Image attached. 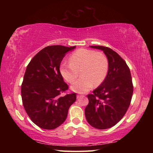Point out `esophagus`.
Returning a JSON list of instances; mask_svg holds the SVG:
<instances>
[{"label": "esophagus", "instance_id": "34e87169", "mask_svg": "<svg viewBox=\"0 0 153 153\" xmlns=\"http://www.w3.org/2000/svg\"><path fill=\"white\" fill-rule=\"evenodd\" d=\"M85 96L82 95H77V99H79L81 97H84Z\"/></svg>", "mask_w": 153, "mask_h": 153}]
</instances>
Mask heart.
Returning a JSON list of instances; mask_svg holds the SVG:
<instances>
[{
  "instance_id": "b5f03b06",
  "label": "heart",
  "mask_w": 153,
  "mask_h": 153,
  "mask_svg": "<svg viewBox=\"0 0 153 153\" xmlns=\"http://www.w3.org/2000/svg\"><path fill=\"white\" fill-rule=\"evenodd\" d=\"M70 62L62 63L60 71L67 82L72 83L78 77L71 89L74 91L84 93L92 89L93 85H99L105 79L108 70V60L100 52L79 48L70 55Z\"/></svg>"
}]
</instances>
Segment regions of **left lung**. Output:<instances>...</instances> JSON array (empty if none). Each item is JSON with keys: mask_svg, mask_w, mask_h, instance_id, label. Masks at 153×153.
I'll return each instance as SVG.
<instances>
[{"mask_svg": "<svg viewBox=\"0 0 153 153\" xmlns=\"http://www.w3.org/2000/svg\"><path fill=\"white\" fill-rule=\"evenodd\" d=\"M102 50L108 60V70L101 85L89 94V104L85 109L87 121L99 129L115 126L128 110L132 98L131 73L126 62L111 48L90 46Z\"/></svg>", "mask_w": 153, "mask_h": 153, "instance_id": "left-lung-1", "label": "left lung"}]
</instances>
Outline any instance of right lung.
<instances>
[{
	"instance_id": "1",
	"label": "right lung",
	"mask_w": 153,
	"mask_h": 153,
	"mask_svg": "<svg viewBox=\"0 0 153 153\" xmlns=\"http://www.w3.org/2000/svg\"><path fill=\"white\" fill-rule=\"evenodd\" d=\"M75 48L48 46L39 52L27 65L22 84V102L31 121L41 128L53 129L60 126L76 101L75 93L60 96L68 86L60 71L63 58Z\"/></svg>"
}]
</instances>
